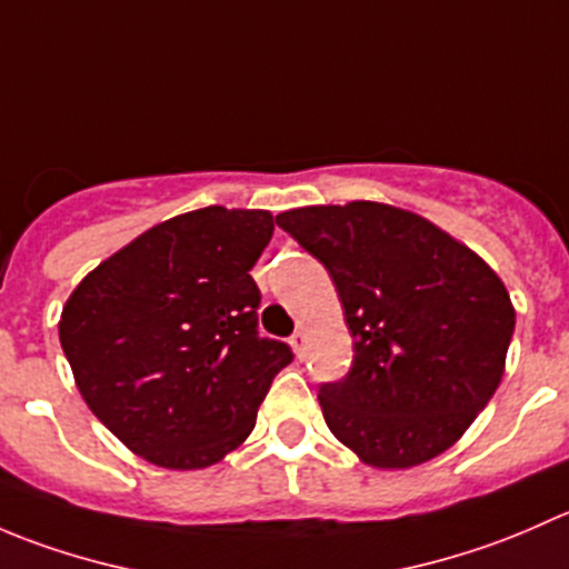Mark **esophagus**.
I'll list each match as a JSON object with an SVG mask.
<instances>
[{"instance_id": "1", "label": "esophagus", "mask_w": 569, "mask_h": 569, "mask_svg": "<svg viewBox=\"0 0 569 569\" xmlns=\"http://www.w3.org/2000/svg\"><path fill=\"white\" fill-rule=\"evenodd\" d=\"M291 347H295L297 358H306V347H308V336H306V330H297L295 336H291Z\"/></svg>"}]
</instances>
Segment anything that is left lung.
Returning a JSON list of instances; mask_svg holds the SVG:
<instances>
[{"label": "left lung", "instance_id": "left-lung-1", "mask_svg": "<svg viewBox=\"0 0 569 569\" xmlns=\"http://www.w3.org/2000/svg\"><path fill=\"white\" fill-rule=\"evenodd\" d=\"M325 263L352 369L321 382L330 432L371 468H412L462 438L496 393L515 308L473 250L423 217L375 200L274 217Z\"/></svg>", "mask_w": 569, "mask_h": 569}]
</instances>
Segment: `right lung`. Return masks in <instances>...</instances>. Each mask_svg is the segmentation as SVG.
I'll list each match as a JSON object with an SVG mask.
<instances>
[{
  "label": "right lung",
  "instance_id": "1",
  "mask_svg": "<svg viewBox=\"0 0 569 569\" xmlns=\"http://www.w3.org/2000/svg\"><path fill=\"white\" fill-rule=\"evenodd\" d=\"M274 220L261 209L187 211L101 261L68 297L60 343L93 416L142 460L220 462L256 427L289 343L258 336L250 278Z\"/></svg>",
  "mask_w": 569,
  "mask_h": 569
}]
</instances>
